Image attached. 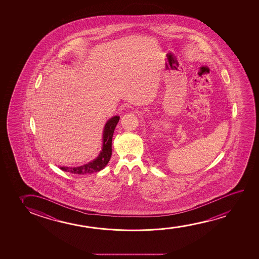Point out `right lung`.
<instances>
[{
    "label": "right lung",
    "instance_id": "obj_1",
    "mask_svg": "<svg viewBox=\"0 0 259 259\" xmlns=\"http://www.w3.org/2000/svg\"><path fill=\"white\" fill-rule=\"evenodd\" d=\"M119 120V117L115 116L111 117L107 122L104 130H103V146L102 151L99 156L92 162L85 163L82 166L78 167H64L61 166V170L71 172L74 174H85L97 172L106 166L111 156V142H112V136H113L114 130L117 125V122Z\"/></svg>",
    "mask_w": 259,
    "mask_h": 259
}]
</instances>
